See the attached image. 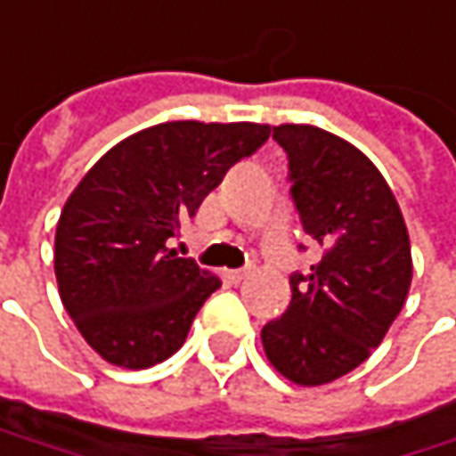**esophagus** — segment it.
Instances as JSON below:
<instances>
[{"label": "esophagus", "mask_w": 456, "mask_h": 456, "mask_svg": "<svg viewBox=\"0 0 456 456\" xmlns=\"http://www.w3.org/2000/svg\"><path fill=\"white\" fill-rule=\"evenodd\" d=\"M248 273H250V271H245V268H240V271H227V281L237 286V283H242L248 279Z\"/></svg>", "instance_id": "obj_1"}]
</instances>
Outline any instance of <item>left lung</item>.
<instances>
[{
  "instance_id": "1",
  "label": "left lung",
  "mask_w": 456,
  "mask_h": 456,
  "mask_svg": "<svg viewBox=\"0 0 456 456\" xmlns=\"http://www.w3.org/2000/svg\"><path fill=\"white\" fill-rule=\"evenodd\" d=\"M273 139L289 159L302 229L322 257L289 276L291 305L260 338L286 379L317 387L382 343L411 289V240L385 177L354 144L299 123L276 126Z\"/></svg>"
}]
</instances>
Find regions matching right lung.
Masks as SVG:
<instances>
[{"label":"right lung","mask_w":456,"mask_h":456,"mask_svg":"<svg viewBox=\"0 0 456 456\" xmlns=\"http://www.w3.org/2000/svg\"><path fill=\"white\" fill-rule=\"evenodd\" d=\"M268 136L260 123H159L102 154L74 188L56 227V281L105 362L147 369L185 343L222 281L170 245L229 167Z\"/></svg>","instance_id":"right-lung-1"}]
</instances>
